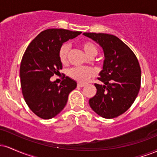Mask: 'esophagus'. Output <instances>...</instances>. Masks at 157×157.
Wrapping results in <instances>:
<instances>
[{
	"mask_svg": "<svg viewBox=\"0 0 157 157\" xmlns=\"http://www.w3.org/2000/svg\"><path fill=\"white\" fill-rule=\"evenodd\" d=\"M84 86H86V84H83V83H77V87H84Z\"/></svg>",
	"mask_w": 157,
	"mask_h": 157,
	"instance_id": "obj_1",
	"label": "esophagus"
}]
</instances>
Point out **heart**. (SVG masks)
Segmentation results:
<instances>
[{
    "label": "heart",
    "mask_w": 157,
    "mask_h": 157,
    "mask_svg": "<svg viewBox=\"0 0 157 157\" xmlns=\"http://www.w3.org/2000/svg\"><path fill=\"white\" fill-rule=\"evenodd\" d=\"M80 47L83 50L86 55L89 57H93L98 52V48L94 43L90 41H84L81 43ZM69 46L68 44H64L61 46L59 50V59L63 64L67 62V56ZM68 75L71 78L78 81L80 82H86L91 77L95 75L94 70L89 67H73L70 68L68 71Z\"/></svg>",
    "instance_id": "b5f03b06"
}]
</instances>
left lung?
Here are the masks:
<instances>
[{"label": "left lung", "instance_id": "left-lung-1", "mask_svg": "<svg viewBox=\"0 0 157 157\" xmlns=\"http://www.w3.org/2000/svg\"><path fill=\"white\" fill-rule=\"evenodd\" d=\"M100 45L105 60L98 80L95 83L97 94L89 100L91 108L100 117H117L125 113L137 97L141 85V68L136 55L117 37L104 33L85 32Z\"/></svg>", "mask_w": 157, "mask_h": 157}]
</instances>
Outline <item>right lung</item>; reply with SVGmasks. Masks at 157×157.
<instances>
[{
	"instance_id": "1",
	"label": "right lung",
	"mask_w": 157,
	"mask_h": 157,
	"mask_svg": "<svg viewBox=\"0 0 157 157\" xmlns=\"http://www.w3.org/2000/svg\"><path fill=\"white\" fill-rule=\"evenodd\" d=\"M64 29H48L30 43L20 67L21 86L27 105L39 117L48 120L64 109L77 82L68 77L60 86L50 78L62 69L59 50L63 44L80 35Z\"/></svg>"
}]
</instances>
